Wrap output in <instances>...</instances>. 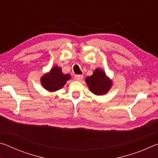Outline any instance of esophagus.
<instances>
[{
	"instance_id": "34e87169",
	"label": "esophagus",
	"mask_w": 158,
	"mask_h": 158,
	"mask_svg": "<svg viewBox=\"0 0 158 158\" xmlns=\"http://www.w3.org/2000/svg\"><path fill=\"white\" fill-rule=\"evenodd\" d=\"M82 79H83V75H79V74H78V75L74 76V79L77 80V81H81Z\"/></svg>"
}]
</instances>
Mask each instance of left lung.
<instances>
[{
  "label": "left lung",
  "instance_id": "8db88e82",
  "mask_svg": "<svg viewBox=\"0 0 158 158\" xmlns=\"http://www.w3.org/2000/svg\"><path fill=\"white\" fill-rule=\"evenodd\" d=\"M89 90L96 95H103L107 93L112 86V80L106 76L105 72L101 69H95L91 76L85 79Z\"/></svg>",
  "mask_w": 158,
  "mask_h": 158
}]
</instances>
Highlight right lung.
<instances>
[{
  "mask_svg": "<svg viewBox=\"0 0 158 158\" xmlns=\"http://www.w3.org/2000/svg\"><path fill=\"white\" fill-rule=\"evenodd\" d=\"M70 78V74H63L61 68L56 65L41 77L40 82L44 89L48 91L55 92L62 89Z\"/></svg>",
  "mask_w": 158,
  "mask_h": 158,
  "instance_id": "obj_1",
  "label": "right lung"
}]
</instances>
